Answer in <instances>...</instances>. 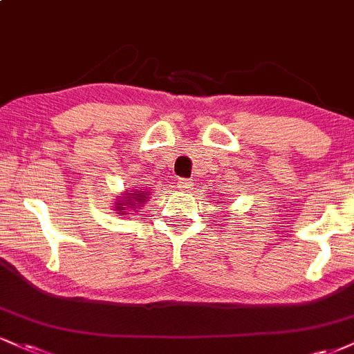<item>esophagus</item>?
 <instances>
[{
  "label": "esophagus",
  "instance_id": "34e87169",
  "mask_svg": "<svg viewBox=\"0 0 354 354\" xmlns=\"http://www.w3.org/2000/svg\"><path fill=\"white\" fill-rule=\"evenodd\" d=\"M191 186H193V181L188 180V178H180V180H178V188L181 191H189Z\"/></svg>",
  "mask_w": 354,
  "mask_h": 354
}]
</instances>
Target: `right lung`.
<instances>
[{"instance_id": "add662e5", "label": "right lung", "mask_w": 354, "mask_h": 354, "mask_svg": "<svg viewBox=\"0 0 354 354\" xmlns=\"http://www.w3.org/2000/svg\"><path fill=\"white\" fill-rule=\"evenodd\" d=\"M148 194L145 193V191H138V193H129L127 196H122V201H118L117 204V209H120V214L123 211V206H127L130 209V207H133V209H138L136 206H140V204L147 201Z\"/></svg>"}]
</instances>
